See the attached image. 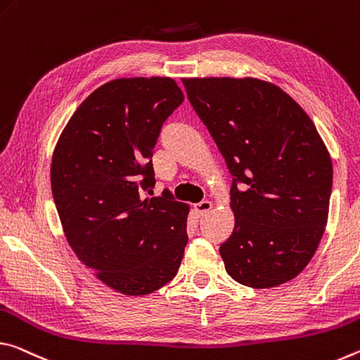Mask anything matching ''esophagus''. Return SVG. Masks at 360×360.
Here are the masks:
<instances>
[{
    "label": "esophagus",
    "instance_id": "34e87169",
    "mask_svg": "<svg viewBox=\"0 0 360 360\" xmlns=\"http://www.w3.org/2000/svg\"><path fill=\"white\" fill-rule=\"evenodd\" d=\"M212 207H214V204H212V201H201V202H198L196 205H194V210H196L199 215H204V214H207V212Z\"/></svg>",
    "mask_w": 360,
    "mask_h": 360
}]
</instances>
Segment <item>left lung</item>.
Masks as SVG:
<instances>
[{
  "label": "left lung",
  "instance_id": "left-lung-1",
  "mask_svg": "<svg viewBox=\"0 0 360 360\" xmlns=\"http://www.w3.org/2000/svg\"><path fill=\"white\" fill-rule=\"evenodd\" d=\"M188 100L233 175L236 225L220 245L239 284L298 276L327 225L333 169L319 132L278 86L253 78L184 79Z\"/></svg>",
  "mask_w": 360,
  "mask_h": 360
}]
</instances>
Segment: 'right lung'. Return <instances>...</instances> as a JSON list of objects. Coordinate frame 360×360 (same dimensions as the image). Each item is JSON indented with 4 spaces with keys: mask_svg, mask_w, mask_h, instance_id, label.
<instances>
[{
    "mask_svg": "<svg viewBox=\"0 0 360 360\" xmlns=\"http://www.w3.org/2000/svg\"><path fill=\"white\" fill-rule=\"evenodd\" d=\"M184 98L172 78L110 81L75 111L52 156V196L70 247L124 295L164 287L184 258L188 205L169 190L151 198L153 150Z\"/></svg>",
    "mask_w": 360,
    "mask_h": 360,
    "instance_id": "obj_1",
    "label": "right lung"
}]
</instances>
